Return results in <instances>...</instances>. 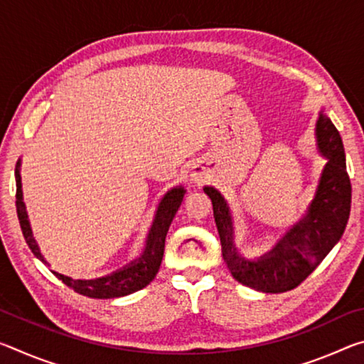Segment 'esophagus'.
Returning <instances> with one entry per match:
<instances>
[{
    "label": "esophagus",
    "mask_w": 364,
    "mask_h": 364,
    "mask_svg": "<svg viewBox=\"0 0 364 364\" xmlns=\"http://www.w3.org/2000/svg\"><path fill=\"white\" fill-rule=\"evenodd\" d=\"M191 178H193V181H196V183H204L207 175H205L204 170L197 167V168H194L193 171H191Z\"/></svg>",
    "instance_id": "obj_1"
}]
</instances>
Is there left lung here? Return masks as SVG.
Here are the masks:
<instances>
[{"label": "left lung", "instance_id": "left-lung-1", "mask_svg": "<svg viewBox=\"0 0 364 364\" xmlns=\"http://www.w3.org/2000/svg\"><path fill=\"white\" fill-rule=\"evenodd\" d=\"M315 138L326 165L306 212L267 254L247 258L236 245L231 207L217 188L204 186L210 197L223 260L232 278L258 292L279 294L297 287L313 273L342 237L350 217L352 184L345 167L342 138L324 109L319 110Z\"/></svg>", "mask_w": 364, "mask_h": 364}]
</instances>
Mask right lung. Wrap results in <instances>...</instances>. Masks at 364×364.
I'll list each match as a JSON object with an SVG mask.
<instances>
[{"instance_id":"1","label":"right lung","mask_w":364,"mask_h":364,"mask_svg":"<svg viewBox=\"0 0 364 364\" xmlns=\"http://www.w3.org/2000/svg\"><path fill=\"white\" fill-rule=\"evenodd\" d=\"M21 165L22 160L19 159L16 165V208L17 217H19L21 230L30 250L33 252V255L38 258L40 262L49 264L46 262V258L41 255V250L33 237L32 226H30L27 207L26 202H23L22 193ZM184 194H186V189L183 186L171 188L164 194L157 205L156 215H154L149 232H147L143 254H141L136 260L130 262L123 268L114 271V273L95 279H73L69 278V276L56 273V271H53V273L56 274V278L63 281L65 286H69L75 292L91 299H119L136 291H141V289L146 287L154 278H156L160 263H162L164 258L165 237H167L168 228L171 225V221H173L175 213L181 205Z\"/></svg>"}]
</instances>
